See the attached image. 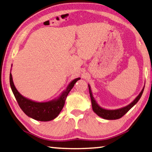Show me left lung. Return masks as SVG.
<instances>
[{
    "mask_svg": "<svg viewBox=\"0 0 152 152\" xmlns=\"http://www.w3.org/2000/svg\"><path fill=\"white\" fill-rule=\"evenodd\" d=\"M89 87V94H90V97H91V104H92V108L95 114L99 115V117H101L104 119H108V120H112V119H118L121 118L122 116H124L126 113H127L129 110L134 106L135 104H137V102L139 101L142 95L144 89H142V91L139 93L136 98L134 99V101L131 102L127 106H124V107L118 108V109H115V110H108V109H105L104 108L101 107L99 105L97 102L96 101L95 98L93 97V95L92 94V91L91 89V86L89 84H88Z\"/></svg>",
    "mask_w": 152,
    "mask_h": 152,
    "instance_id": "obj_1",
    "label": "left lung"
}]
</instances>
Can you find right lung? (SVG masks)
Segmentation results:
<instances>
[{
  "instance_id": "1",
  "label": "right lung",
  "mask_w": 152,
  "mask_h": 152,
  "mask_svg": "<svg viewBox=\"0 0 152 152\" xmlns=\"http://www.w3.org/2000/svg\"><path fill=\"white\" fill-rule=\"evenodd\" d=\"M11 70L10 74V84L19 107L28 117L40 121H51L57 117L62 110L68 94L76 82L80 79L78 78L70 82L66 89L57 98L48 102H37L25 97L18 91L13 82Z\"/></svg>"
}]
</instances>
